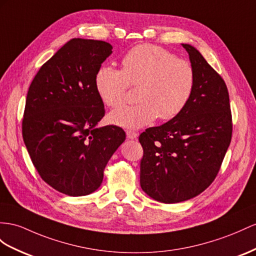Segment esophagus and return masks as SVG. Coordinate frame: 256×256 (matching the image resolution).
I'll return each instance as SVG.
<instances>
[{
    "label": "esophagus",
    "instance_id": "34e87169",
    "mask_svg": "<svg viewBox=\"0 0 256 256\" xmlns=\"http://www.w3.org/2000/svg\"><path fill=\"white\" fill-rule=\"evenodd\" d=\"M137 136H138V134L134 130H126V137L128 140H136Z\"/></svg>",
    "mask_w": 256,
    "mask_h": 256
}]
</instances>
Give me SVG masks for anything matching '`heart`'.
I'll list each match as a JSON object with an SVG mask.
<instances>
[{"label":"heart","instance_id":"obj_1","mask_svg":"<svg viewBox=\"0 0 256 256\" xmlns=\"http://www.w3.org/2000/svg\"><path fill=\"white\" fill-rule=\"evenodd\" d=\"M194 81V69L188 60L161 46L142 44L123 57L122 70H98L95 88L104 104L118 108L126 102L128 86H138L140 102L112 111L109 120L126 128H140L158 116L171 120L178 116L190 100Z\"/></svg>","mask_w":256,"mask_h":256}]
</instances>
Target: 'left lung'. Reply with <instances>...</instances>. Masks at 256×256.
<instances>
[{"label":"left lung","instance_id":"1","mask_svg":"<svg viewBox=\"0 0 256 256\" xmlns=\"http://www.w3.org/2000/svg\"><path fill=\"white\" fill-rule=\"evenodd\" d=\"M194 69L187 106L172 120L140 135L144 149L140 186L152 199L178 203L200 194L212 184L232 134L228 90L198 50L182 44Z\"/></svg>","mask_w":256,"mask_h":256}]
</instances>
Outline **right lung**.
<instances>
[{
  "label": "right lung",
  "mask_w": 256,
  "mask_h": 256,
  "mask_svg": "<svg viewBox=\"0 0 256 256\" xmlns=\"http://www.w3.org/2000/svg\"><path fill=\"white\" fill-rule=\"evenodd\" d=\"M111 50L104 41L72 38L30 84L24 145L41 178L64 194L86 196L98 189L109 159L126 140L119 126L97 128L104 107L95 78Z\"/></svg>",
  "instance_id": "obj_1"
}]
</instances>
